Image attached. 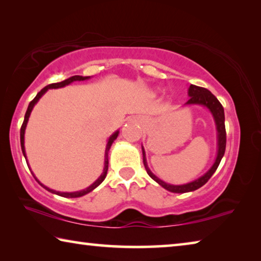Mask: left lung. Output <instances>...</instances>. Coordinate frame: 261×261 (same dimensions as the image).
Segmentation results:
<instances>
[{"mask_svg": "<svg viewBox=\"0 0 261 261\" xmlns=\"http://www.w3.org/2000/svg\"><path fill=\"white\" fill-rule=\"evenodd\" d=\"M188 95L190 99L183 105V107H189V106H202L208 109L212 117L214 120V124L216 127V158L214 160V163L212 165L208 170L206 171L204 175H201L200 177L197 179L189 182L187 184H170L167 183L165 180H162L154 175L151 169L148 168L147 160H146V153H145L144 146L141 145V151H143V162L146 169L149 177L155 180V182L161 185L163 189L168 190V191L174 192V193H185V192H192L194 190L201 188L202 185L207 183L212 175L215 173V170L218 169L221 160L224 155V151H226V126H224V110L222 105L220 103V101L215 98V96L211 93L208 90H206L204 87L196 86V85H190L188 90Z\"/></svg>", "mask_w": 261, "mask_h": 261, "instance_id": "1", "label": "left lung"}]
</instances>
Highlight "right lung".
Returning <instances> with one entry per match:
<instances>
[{
  "label": "right lung",
  "mask_w": 261,
  "mask_h": 261,
  "mask_svg": "<svg viewBox=\"0 0 261 261\" xmlns=\"http://www.w3.org/2000/svg\"><path fill=\"white\" fill-rule=\"evenodd\" d=\"M91 76L88 77H83V76H72L70 77L68 79H65V81L63 82H60V83H54V84H49V85H47L46 87H43L42 90L39 92V93L37 94V96L31 101L29 107H28V110H26V114H25V117H24V122H23V125H21L20 127V146H21V152H23L24 156H25V160L26 162H28V166H29V161H28V158H26V152H25V130H26V126H28V122H29V118H30V115L31 113H32V110L34 108V106L38 103V101L41 99V96L46 93V92L48 90H50V88H61V87H64L67 85H70V84L73 83V82H83V81H87V79H90ZM118 134H120V130H116L114 132V134L109 137L108 140H107V145H106V151H105V167H103V171L102 174H101L98 179L95 180V182L92 183L90 187H87L86 189H83L81 190V191H74V192H61V191H56V190H53L50 188L46 187V185H43L40 180H39L37 177H35V175L33 174V171H31L32 173V175L34 176V178L38 180V183L41 185L42 188H45L47 191H49L51 193L54 194H57V196H61V197H64V198H78V197H83L85 196V194L90 193L91 191H93V190L95 188H98L99 185L103 182V179L106 178V176H107V171H108V153H109V149L110 147H112L113 143L115 141V139L117 138L118 137ZM30 168V167H29ZM31 170V168H30Z\"/></svg>",
  "instance_id": "1"
}]
</instances>
